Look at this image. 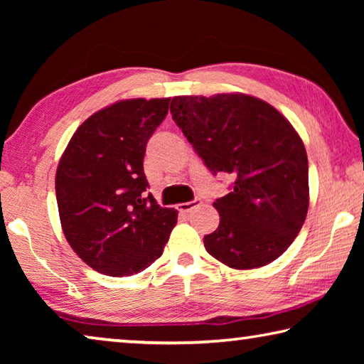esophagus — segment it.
Listing matches in <instances>:
<instances>
[{"mask_svg": "<svg viewBox=\"0 0 364 364\" xmlns=\"http://www.w3.org/2000/svg\"><path fill=\"white\" fill-rule=\"evenodd\" d=\"M200 204H202L200 199H194L191 202H183V204L178 205V210H180V213H183V215H188L191 210H194V208L199 207Z\"/></svg>", "mask_w": 364, "mask_h": 364, "instance_id": "1", "label": "esophagus"}]
</instances>
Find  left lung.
<instances>
[{
    "label": "left lung",
    "mask_w": 364,
    "mask_h": 364,
    "mask_svg": "<svg viewBox=\"0 0 364 364\" xmlns=\"http://www.w3.org/2000/svg\"><path fill=\"white\" fill-rule=\"evenodd\" d=\"M170 112L205 167L234 176L231 193L213 202L220 225L204 237L208 254L236 269L281 257L308 212V159L294 127L242 93L176 96Z\"/></svg>",
    "instance_id": "obj_1"
}]
</instances>
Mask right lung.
<instances>
[{"label": "right lung", "mask_w": 364, "mask_h": 364, "mask_svg": "<svg viewBox=\"0 0 364 364\" xmlns=\"http://www.w3.org/2000/svg\"><path fill=\"white\" fill-rule=\"evenodd\" d=\"M168 97L127 100L97 110L73 133L56 171L67 242L107 276H132L162 255L178 212L146 194L147 141L168 114Z\"/></svg>", "instance_id": "right-lung-1"}]
</instances>
